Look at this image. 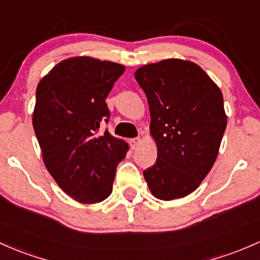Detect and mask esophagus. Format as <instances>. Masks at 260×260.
Segmentation results:
<instances>
[{
    "mask_svg": "<svg viewBox=\"0 0 260 260\" xmlns=\"http://www.w3.org/2000/svg\"><path fill=\"white\" fill-rule=\"evenodd\" d=\"M140 144H141V139H139V138L131 139V140H130V146H131V149H133V150L138 149V147L140 146Z\"/></svg>",
    "mask_w": 260,
    "mask_h": 260,
    "instance_id": "1",
    "label": "esophagus"
}]
</instances>
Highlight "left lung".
<instances>
[{"label": "left lung", "instance_id": "1", "mask_svg": "<svg viewBox=\"0 0 260 260\" xmlns=\"http://www.w3.org/2000/svg\"><path fill=\"white\" fill-rule=\"evenodd\" d=\"M150 109L157 160L145 170L151 193L171 201L193 192L211 171L227 126L223 95L189 60L171 58L136 69Z\"/></svg>", "mask_w": 260, "mask_h": 260}]
</instances>
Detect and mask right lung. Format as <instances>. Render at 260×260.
Instances as JSON below:
<instances>
[{"label": "right lung", "instance_id": "obj_1", "mask_svg": "<svg viewBox=\"0 0 260 260\" xmlns=\"http://www.w3.org/2000/svg\"><path fill=\"white\" fill-rule=\"evenodd\" d=\"M124 72L122 64L78 55L53 67L37 85L32 124L43 162L79 203L110 196L116 166L129 151L109 131L96 134L110 116L105 99Z\"/></svg>", "mask_w": 260, "mask_h": 260}]
</instances>
